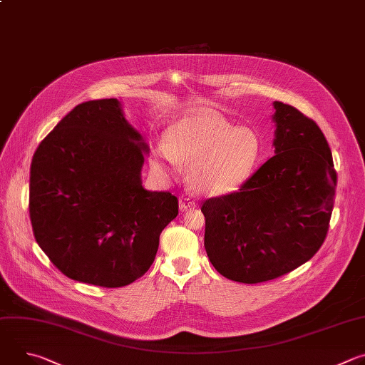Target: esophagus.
Wrapping results in <instances>:
<instances>
[{"mask_svg":"<svg viewBox=\"0 0 365 365\" xmlns=\"http://www.w3.org/2000/svg\"><path fill=\"white\" fill-rule=\"evenodd\" d=\"M193 206H195V202L190 197L182 196L179 199V210L180 211H187V210H190V207H193Z\"/></svg>","mask_w":365,"mask_h":365,"instance_id":"1","label":"esophagus"}]
</instances>
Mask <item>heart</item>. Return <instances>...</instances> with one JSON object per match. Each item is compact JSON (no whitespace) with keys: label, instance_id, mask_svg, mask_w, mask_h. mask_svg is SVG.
Wrapping results in <instances>:
<instances>
[{"label":"heart","instance_id":"1","mask_svg":"<svg viewBox=\"0 0 365 365\" xmlns=\"http://www.w3.org/2000/svg\"><path fill=\"white\" fill-rule=\"evenodd\" d=\"M159 145L163 168L192 166L189 183L203 195H227L242 187L263 158V140L250 127H234L207 111H192L169 128Z\"/></svg>","mask_w":365,"mask_h":365}]
</instances>
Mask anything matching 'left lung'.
<instances>
[{
	"mask_svg": "<svg viewBox=\"0 0 365 365\" xmlns=\"http://www.w3.org/2000/svg\"><path fill=\"white\" fill-rule=\"evenodd\" d=\"M274 155L238 192L206 199L205 250L224 277L277 279L317 254L328 232L336 173L315 121L274 101Z\"/></svg>",
	"mask_w": 365,
	"mask_h": 365,
	"instance_id": "1",
	"label": "left lung"
}]
</instances>
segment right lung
<instances>
[{
	"label": "right lung",
	"instance_id": "right-lung-1",
	"mask_svg": "<svg viewBox=\"0 0 365 365\" xmlns=\"http://www.w3.org/2000/svg\"><path fill=\"white\" fill-rule=\"evenodd\" d=\"M150 147L115 98L79 103L37 147L30 220L38 247L65 276L121 287L153 264L178 197L144 189Z\"/></svg>",
	"mask_w": 365,
	"mask_h": 365
}]
</instances>
